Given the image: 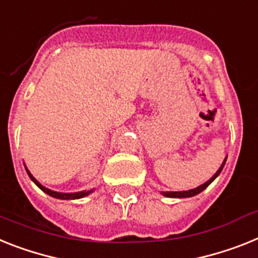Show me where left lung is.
I'll return each instance as SVG.
<instances>
[{"instance_id":"obj_1","label":"left lung","mask_w":258,"mask_h":258,"mask_svg":"<svg viewBox=\"0 0 258 258\" xmlns=\"http://www.w3.org/2000/svg\"><path fill=\"white\" fill-rule=\"evenodd\" d=\"M226 161H227V156H226V159L223 160L222 165L219 166V169L216 170L215 174H214V176L211 177V178H210L209 181H206V182H205V183H202V185L197 186V187H194V189L182 190V191H161V194L164 197H168V198H190V197L197 196V194H199V192H202L203 190L206 189L207 186L210 185V183L213 182V181L216 178V177L219 176L220 172H222L223 168H224V164H226Z\"/></svg>"}]
</instances>
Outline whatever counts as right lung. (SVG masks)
Returning a JSON list of instances; mask_svg holds the SVG:
<instances>
[{
    "label": "right lung",
    "mask_w": 258,
    "mask_h": 258,
    "mask_svg": "<svg viewBox=\"0 0 258 258\" xmlns=\"http://www.w3.org/2000/svg\"><path fill=\"white\" fill-rule=\"evenodd\" d=\"M26 168V172H27V174H29V177L31 178V181L34 183H35L36 186H38L39 189L43 190V191L45 192V194H48V196L53 197V198L56 199H64V201H69V199H80V198H84V197L89 196V194H92L93 191H94V189L92 190H84V191H77V192H59V191H53V190L48 189V187H45V186H43L42 183L39 182L38 179L35 178V177L32 176L31 173H30V170L27 169V166L25 165Z\"/></svg>",
    "instance_id": "obj_1"
}]
</instances>
